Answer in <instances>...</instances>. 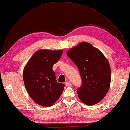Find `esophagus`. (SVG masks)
Returning <instances> with one entry per match:
<instances>
[{"label": "esophagus", "instance_id": "34e87169", "mask_svg": "<svg viewBox=\"0 0 130 130\" xmlns=\"http://www.w3.org/2000/svg\"><path fill=\"white\" fill-rule=\"evenodd\" d=\"M65 85L66 86H71L72 85V84L70 82H66L65 83Z\"/></svg>", "mask_w": 130, "mask_h": 130}]
</instances>
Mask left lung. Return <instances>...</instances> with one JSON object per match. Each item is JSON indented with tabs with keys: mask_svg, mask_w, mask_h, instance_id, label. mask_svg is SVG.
Listing matches in <instances>:
<instances>
[{
	"mask_svg": "<svg viewBox=\"0 0 130 130\" xmlns=\"http://www.w3.org/2000/svg\"><path fill=\"white\" fill-rule=\"evenodd\" d=\"M67 55L77 66L81 75L82 85L77 89L79 99L87 105L99 103L110 88L111 73L107 60L86 42L69 50Z\"/></svg>",
	"mask_w": 130,
	"mask_h": 130,
	"instance_id": "1",
	"label": "left lung"
}]
</instances>
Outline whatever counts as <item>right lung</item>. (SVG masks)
Wrapping results in <instances>:
<instances>
[{"instance_id":"obj_1","label":"right lung","mask_w":130,"mask_h":130,"mask_svg":"<svg viewBox=\"0 0 130 130\" xmlns=\"http://www.w3.org/2000/svg\"><path fill=\"white\" fill-rule=\"evenodd\" d=\"M62 51L40 50L34 53L25 66L23 80L29 96L36 103L50 106L58 100L64 84L57 82L54 64L58 62Z\"/></svg>"}]
</instances>
